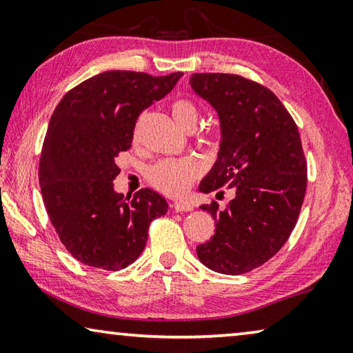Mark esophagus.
<instances>
[{
  "instance_id": "obj_1",
  "label": "esophagus",
  "mask_w": 353,
  "mask_h": 353,
  "mask_svg": "<svg viewBox=\"0 0 353 353\" xmlns=\"http://www.w3.org/2000/svg\"><path fill=\"white\" fill-rule=\"evenodd\" d=\"M172 208H174L176 212H191L193 210V205L188 204V202H174Z\"/></svg>"
}]
</instances>
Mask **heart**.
Masks as SVG:
<instances>
[{"instance_id": "b5f03b06", "label": "heart", "mask_w": 353, "mask_h": 353, "mask_svg": "<svg viewBox=\"0 0 353 353\" xmlns=\"http://www.w3.org/2000/svg\"><path fill=\"white\" fill-rule=\"evenodd\" d=\"M171 115L182 129L194 130L199 119V109L193 101L181 98L172 101ZM201 174L199 163L194 159H165L149 166L146 177L149 183L165 194L177 196L187 190L188 185Z\"/></svg>"}]
</instances>
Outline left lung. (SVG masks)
I'll list each match as a JSON object with an SVG mask.
<instances>
[{"label": "left lung", "instance_id": "8db88e82", "mask_svg": "<svg viewBox=\"0 0 353 353\" xmlns=\"http://www.w3.org/2000/svg\"><path fill=\"white\" fill-rule=\"evenodd\" d=\"M190 85L218 112V160L199 191L230 188L224 210L210 212L216 232L196 248L208 270L238 276L276 255L297 223L307 190V160L294 119L270 88L238 74L196 73Z\"/></svg>", "mask_w": 353, "mask_h": 353}]
</instances>
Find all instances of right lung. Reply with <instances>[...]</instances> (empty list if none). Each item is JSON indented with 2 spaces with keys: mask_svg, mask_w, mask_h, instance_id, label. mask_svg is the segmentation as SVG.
<instances>
[{
  "mask_svg": "<svg viewBox=\"0 0 353 353\" xmlns=\"http://www.w3.org/2000/svg\"><path fill=\"white\" fill-rule=\"evenodd\" d=\"M181 77L105 71L71 88L52 113L39 165L41 196L65 249L83 265L129 266L146 246L151 221L168 212L159 193L143 188L124 198L113 179L137 118Z\"/></svg>",
  "mask_w": 353,
  "mask_h": 353,
  "instance_id": "1",
  "label": "right lung"
}]
</instances>
